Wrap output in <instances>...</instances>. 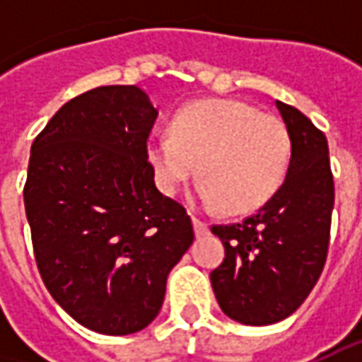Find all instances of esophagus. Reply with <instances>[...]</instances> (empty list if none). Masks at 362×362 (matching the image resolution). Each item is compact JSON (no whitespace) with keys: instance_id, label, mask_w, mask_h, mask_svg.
<instances>
[{"instance_id":"obj_1","label":"esophagus","mask_w":362,"mask_h":362,"mask_svg":"<svg viewBox=\"0 0 362 362\" xmlns=\"http://www.w3.org/2000/svg\"><path fill=\"white\" fill-rule=\"evenodd\" d=\"M191 219H193V228H195V235L199 238V235H205L207 233V223L205 221H202L199 217L191 216Z\"/></svg>"}]
</instances>
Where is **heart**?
Segmentation results:
<instances>
[{"label": "heart", "instance_id": "b5f03b06", "mask_svg": "<svg viewBox=\"0 0 362 362\" xmlns=\"http://www.w3.org/2000/svg\"><path fill=\"white\" fill-rule=\"evenodd\" d=\"M290 148V132L276 115L240 100H203L175 117L173 131L151 141L148 159L167 195L197 169L203 205L250 214L280 189Z\"/></svg>", "mask_w": 362, "mask_h": 362}]
</instances>
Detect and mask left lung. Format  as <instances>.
<instances>
[{"mask_svg": "<svg viewBox=\"0 0 362 362\" xmlns=\"http://www.w3.org/2000/svg\"><path fill=\"white\" fill-rule=\"evenodd\" d=\"M276 106L292 141L284 183L254 216L211 226L226 247L211 272L217 304L250 327L280 322L298 308L322 274L330 242L334 181L327 136L298 108Z\"/></svg>", "mask_w": 362, "mask_h": 362, "instance_id": "8db88e82", "label": "left lung"}]
</instances>
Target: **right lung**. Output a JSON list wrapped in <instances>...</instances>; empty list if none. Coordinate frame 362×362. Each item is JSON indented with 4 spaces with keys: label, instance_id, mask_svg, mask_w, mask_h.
Here are the masks:
<instances>
[{
    "label": "right lung",
    "instance_id": "obj_1",
    "mask_svg": "<svg viewBox=\"0 0 362 362\" xmlns=\"http://www.w3.org/2000/svg\"><path fill=\"white\" fill-rule=\"evenodd\" d=\"M145 90L98 86L68 100L34 139L23 185L44 284L82 327H148L167 276L193 243L185 207L155 187Z\"/></svg>",
    "mask_w": 362,
    "mask_h": 362
}]
</instances>
